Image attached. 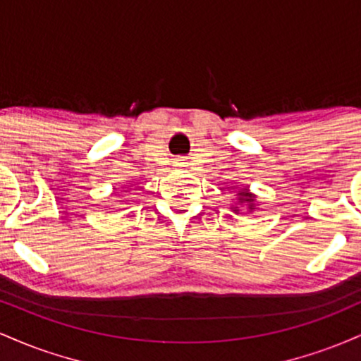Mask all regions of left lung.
Wrapping results in <instances>:
<instances>
[{"label": "left lung", "mask_w": 361, "mask_h": 361, "mask_svg": "<svg viewBox=\"0 0 361 361\" xmlns=\"http://www.w3.org/2000/svg\"><path fill=\"white\" fill-rule=\"evenodd\" d=\"M255 198H256L255 195L247 192L246 188L239 190V192H238L239 204H247V209H250V210H255ZM235 209H238V207H235Z\"/></svg>", "instance_id": "1"}]
</instances>
